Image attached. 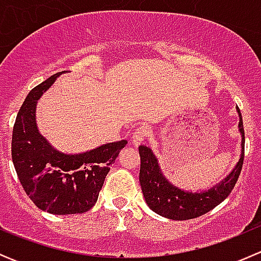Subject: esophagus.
Wrapping results in <instances>:
<instances>
[{
    "label": "esophagus",
    "instance_id": "1",
    "mask_svg": "<svg viewBox=\"0 0 261 261\" xmlns=\"http://www.w3.org/2000/svg\"><path fill=\"white\" fill-rule=\"evenodd\" d=\"M150 135V128L149 126H140L135 130L133 135V144L134 145H139V144L143 143L144 140Z\"/></svg>",
    "mask_w": 261,
    "mask_h": 261
}]
</instances>
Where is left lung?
Instances as JSON below:
<instances>
[{
	"instance_id": "1",
	"label": "left lung",
	"mask_w": 261,
	"mask_h": 261,
	"mask_svg": "<svg viewBox=\"0 0 261 261\" xmlns=\"http://www.w3.org/2000/svg\"><path fill=\"white\" fill-rule=\"evenodd\" d=\"M239 131L241 134V154L232 172L212 188L201 192H189L170 183L163 174L156 156L152 150L145 145L139 146L140 154V186L146 204L151 211L163 217L175 221L191 220L210 212L227 198L235 187L244 163L245 133L243 117L238 107Z\"/></svg>"
}]
</instances>
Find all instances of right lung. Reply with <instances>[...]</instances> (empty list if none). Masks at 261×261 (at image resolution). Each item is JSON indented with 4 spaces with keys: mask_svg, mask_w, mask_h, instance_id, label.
Masks as SVG:
<instances>
[{
    "mask_svg": "<svg viewBox=\"0 0 261 261\" xmlns=\"http://www.w3.org/2000/svg\"><path fill=\"white\" fill-rule=\"evenodd\" d=\"M63 73L29 92L15 121L11 154L18 180L38 208L75 215L94 206L110 167L127 141L103 144L81 154H64L49 144L36 125V103Z\"/></svg>",
    "mask_w": 261,
    "mask_h": 261,
    "instance_id": "obj_1",
    "label": "right lung"
}]
</instances>
